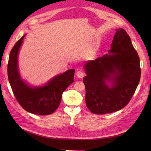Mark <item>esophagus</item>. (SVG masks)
I'll list each match as a JSON object with an SVG mask.
<instances>
[{"instance_id": "1", "label": "esophagus", "mask_w": 151, "mask_h": 151, "mask_svg": "<svg viewBox=\"0 0 151 151\" xmlns=\"http://www.w3.org/2000/svg\"><path fill=\"white\" fill-rule=\"evenodd\" d=\"M84 71L83 70L81 69V70H78L77 72H76V76L78 78H82L83 77H84Z\"/></svg>"}]
</instances>
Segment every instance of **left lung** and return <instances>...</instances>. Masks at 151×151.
Here are the masks:
<instances>
[{"mask_svg":"<svg viewBox=\"0 0 151 151\" xmlns=\"http://www.w3.org/2000/svg\"><path fill=\"white\" fill-rule=\"evenodd\" d=\"M109 52L112 54L84 65L86 103L95 114H110L126 106L140 81L139 57L126 30H116ZM106 78L112 81L111 88L105 85Z\"/></svg>","mask_w":151,"mask_h":151,"instance_id":"1","label":"left lung"}]
</instances>
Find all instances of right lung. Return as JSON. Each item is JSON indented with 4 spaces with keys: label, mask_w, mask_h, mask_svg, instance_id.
<instances>
[{
    "label": "right lung",
    "mask_w": 151,
    "mask_h": 151,
    "mask_svg": "<svg viewBox=\"0 0 151 151\" xmlns=\"http://www.w3.org/2000/svg\"><path fill=\"white\" fill-rule=\"evenodd\" d=\"M24 37L16 42L9 53L8 63L9 82L16 100L22 108L33 114L50 115L58 108L63 92L74 82L75 70L69 69L55 76L43 87H29L21 80L17 68V55Z\"/></svg>",
    "instance_id": "add662e5"
}]
</instances>
